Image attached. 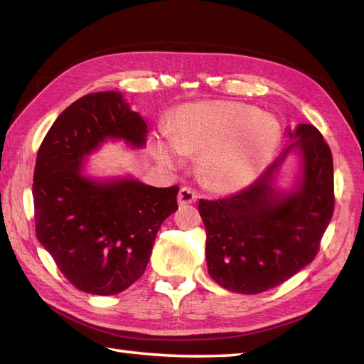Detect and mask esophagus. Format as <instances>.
I'll return each mask as SVG.
<instances>
[{
  "instance_id": "1",
  "label": "esophagus",
  "mask_w": 364,
  "mask_h": 364,
  "mask_svg": "<svg viewBox=\"0 0 364 364\" xmlns=\"http://www.w3.org/2000/svg\"><path fill=\"white\" fill-rule=\"evenodd\" d=\"M178 205H188V203H194L197 200V194L191 188H181L180 192H178Z\"/></svg>"
}]
</instances>
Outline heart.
I'll return each mask as SVG.
<instances>
[{
  "mask_svg": "<svg viewBox=\"0 0 364 364\" xmlns=\"http://www.w3.org/2000/svg\"><path fill=\"white\" fill-rule=\"evenodd\" d=\"M279 139V121L272 113L240 102H194L176 110L168 126L170 144L154 140L153 154L167 167L180 166V154H200L202 181L229 194L257 180Z\"/></svg>",
  "mask_w": 364,
  "mask_h": 364,
  "instance_id": "obj_1",
  "label": "heart"
}]
</instances>
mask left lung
<instances>
[{"instance_id": "left-lung-1", "label": "left lung", "mask_w": 364, "mask_h": 364, "mask_svg": "<svg viewBox=\"0 0 364 364\" xmlns=\"http://www.w3.org/2000/svg\"><path fill=\"white\" fill-rule=\"evenodd\" d=\"M291 140L257 181L223 200H200L206 265L219 286L255 295L314 260L334 210L333 156L312 124L287 127ZM299 156L294 186L277 184L282 164Z\"/></svg>"}]
</instances>
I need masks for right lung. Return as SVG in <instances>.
<instances>
[{
  "mask_svg": "<svg viewBox=\"0 0 364 364\" xmlns=\"http://www.w3.org/2000/svg\"><path fill=\"white\" fill-rule=\"evenodd\" d=\"M146 134V121L119 91H99L70 104L38 151L36 237L64 277L87 294L131 287L145 272L159 227L178 210L176 186L87 175L88 156L105 141L140 149Z\"/></svg>",
  "mask_w": 364,
  "mask_h": 364,
  "instance_id": "add662e5",
  "label": "right lung"
}]
</instances>
